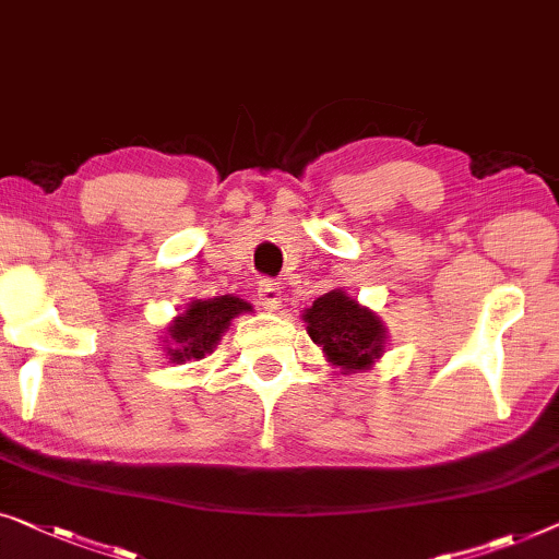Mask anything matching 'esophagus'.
<instances>
[{
	"label": "esophagus",
	"mask_w": 559,
	"mask_h": 559,
	"mask_svg": "<svg viewBox=\"0 0 559 559\" xmlns=\"http://www.w3.org/2000/svg\"><path fill=\"white\" fill-rule=\"evenodd\" d=\"M258 304H261L265 311H278L281 309V304H283L281 288L271 278L258 281Z\"/></svg>",
	"instance_id": "1"
}]
</instances>
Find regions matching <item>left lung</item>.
I'll list each match as a JSON object with an SVG mask.
<instances>
[{
  "mask_svg": "<svg viewBox=\"0 0 559 559\" xmlns=\"http://www.w3.org/2000/svg\"><path fill=\"white\" fill-rule=\"evenodd\" d=\"M301 319L311 342L319 344L326 361L340 367L342 374L372 369L388 347V329L382 319L344 288L319 296L309 309H304Z\"/></svg>",
  "mask_w": 559,
  "mask_h": 559,
  "instance_id": "obj_1",
  "label": "left lung"
}]
</instances>
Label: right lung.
<instances>
[{
    "instance_id": "add662e5",
    "label": "right lung",
    "mask_w": 559,
    "mask_h": 559,
    "mask_svg": "<svg viewBox=\"0 0 559 559\" xmlns=\"http://www.w3.org/2000/svg\"><path fill=\"white\" fill-rule=\"evenodd\" d=\"M253 311L246 298L225 294L215 298H194L179 311L175 319L167 324V332L162 336V347L167 352L169 361L202 359L204 355H212L215 347L223 340V334L230 329L233 319L240 313Z\"/></svg>"
}]
</instances>
